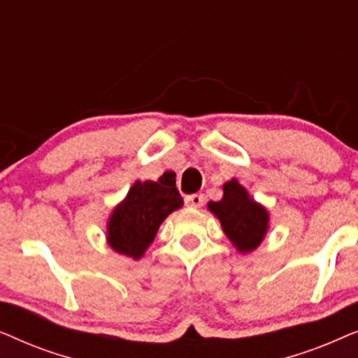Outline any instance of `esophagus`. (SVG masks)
Returning <instances> with one entry per match:
<instances>
[{
	"instance_id": "obj_1",
	"label": "esophagus",
	"mask_w": 358,
	"mask_h": 358,
	"mask_svg": "<svg viewBox=\"0 0 358 358\" xmlns=\"http://www.w3.org/2000/svg\"><path fill=\"white\" fill-rule=\"evenodd\" d=\"M185 205L190 208H200L203 205V195L202 194H192L185 197Z\"/></svg>"
}]
</instances>
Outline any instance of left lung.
Here are the masks:
<instances>
[{
  "instance_id": "left-lung-1",
  "label": "left lung",
  "mask_w": 358,
  "mask_h": 358,
  "mask_svg": "<svg viewBox=\"0 0 358 358\" xmlns=\"http://www.w3.org/2000/svg\"><path fill=\"white\" fill-rule=\"evenodd\" d=\"M208 210L220 220L224 234L239 252L254 251L266 238L268 212L236 179L223 184V199L208 202Z\"/></svg>"
}]
</instances>
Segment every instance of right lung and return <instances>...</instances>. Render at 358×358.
<instances>
[{
    "instance_id": "obj_1",
    "label": "right lung",
    "mask_w": 358,
    "mask_h": 358,
    "mask_svg": "<svg viewBox=\"0 0 358 358\" xmlns=\"http://www.w3.org/2000/svg\"><path fill=\"white\" fill-rule=\"evenodd\" d=\"M184 205L176 182L158 179L136 180L127 197L112 210L107 223V243L115 252L140 259L169 213Z\"/></svg>"
}]
</instances>
